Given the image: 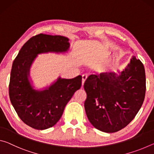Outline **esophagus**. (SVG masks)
Here are the masks:
<instances>
[{
    "label": "esophagus",
    "mask_w": 154,
    "mask_h": 154,
    "mask_svg": "<svg viewBox=\"0 0 154 154\" xmlns=\"http://www.w3.org/2000/svg\"><path fill=\"white\" fill-rule=\"evenodd\" d=\"M87 77H88V76L86 74H84L82 75V86L83 85V83H84V82H85V80H86Z\"/></svg>",
    "instance_id": "esophagus-1"
}]
</instances>
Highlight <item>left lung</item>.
<instances>
[{"mask_svg":"<svg viewBox=\"0 0 154 154\" xmlns=\"http://www.w3.org/2000/svg\"><path fill=\"white\" fill-rule=\"evenodd\" d=\"M87 98L85 113L92 126L112 133L126 127L143 103L146 90L144 66L132 56L127 66L117 75H90L84 83Z\"/></svg>","mask_w":154,"mask_h":154,"instance_id":"left-lung-1","label":"left lung"}]
</instances>
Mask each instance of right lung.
I'll return each mask as SVG.
<instances>
[{
  "label": "right lung",
  "instance_id": "obj_1",
  "mask_svg": "<svg viewBox=\"0 0 154 154\" xmlns=\"http://www.w3.org/2000/svg\"><path fill=\"white\" fill-rule=\"evenodd\" d=\"M69 39L60 35L39 34L30 38L13 62L9 94L11 103L20 118L36 130L54 126L74 93L82 86V77L62 79L45 90H35L29 80L30 69L37 54L64 53L70 48Z\"/></svg>",
  "mask_w": 154,
  "mask_h": 154
}]
</instances>
